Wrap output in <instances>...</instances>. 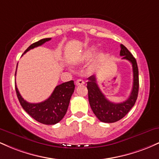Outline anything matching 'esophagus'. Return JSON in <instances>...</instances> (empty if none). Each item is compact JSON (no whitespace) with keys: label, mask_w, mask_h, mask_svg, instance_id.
I'll use <instances>...</instances> for the list:
<instances>
[{"label":"esophagus","mask_w":159,"mask_h":159,"mask_svg":"<svg viewBox=\"0 0 159 159\" xmlns=\"http://www.w3.org/2000/svg\"><path fill=\"white\" fill-rule=\"evenodd\" d=\"M75 84L77 85V86H78V85H83V84H84V81L82 79H78V80H77V81H76Z\"/></svg>","instance_id":"1"}]
</instances>
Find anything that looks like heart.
Listing matches in <instances>:
<instances>
[{
    "label": "heart",
    "mask_w": 159,
    "mask_h": 159,
    "mask_svg": "<svg viewBox=\"0 0 159 159\" xmlns=\"http://www.w3.org/2000/svg\"><path fill=\"white\" fill-rule=\"evenodd\" d=\"M93 48L88 49V50H87V52H86L85 54H84V58H85V59H87V58L90 57L91 55H92V54H93ZM102 56V54L99 53V54H98L97 58H100Z\"/></svg>",
    "instance_id": "b5f03b06"
}]
</instances>
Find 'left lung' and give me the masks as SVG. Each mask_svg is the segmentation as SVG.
<instances>
[{
	"mask_svg": "<svg viewBox=\"0 0 159 159\" xmlns=\"http://www.w3.org/2000/svg\"><path fill=\"white\" fill-rule=\"evenodd\" d=\"M120 56L123 57V59L127 60L132 64L133 86L132 92L128 99L120 103H114L107 100L105 95L100 90L96 83L95 75L88 78V81L87 82L89 102L91 109L96 117L103 123H115L123 118L134 106L138 98L139 77L137 61L130 52L123 45H120Z\"/></svg>",
	"mask_w": 159,
	"mask_h": 159,
	"instance_id": "left-lung-1",
	"label": "left lung"
}]
</instances>
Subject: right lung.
<instances>
[{
  "mask_svg": "<svg viewBox=\"0 0 159 159\" xmlns=\"http://www.w3.org/2000/svg\"><path fill=\"white\" fill-rule=\"evenodd\" d=\"M49 40H51V38H45L33 43L26 49L24 54L30 49L40 46ZM74 90L73 81L65 82L57 86L50 97L44 102L39 103H30L21 97L16 85V94L24 110L36 121L45 125H54L63 119L68 109L69 101Z\"/></svg>",
  "mask_w": 159,
  "mask_h": 159,
  "instance_id": "obj_1",
  "label": "right lung"
}]
</instances>
